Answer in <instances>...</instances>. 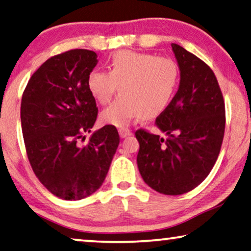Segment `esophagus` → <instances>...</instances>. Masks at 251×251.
I'll return each instance as SVG.
<instances>
[{
	"label": "esophagus",
	"mask_w": 251,
	"mask_h": 251,
	"mask_svg": "<svg viewBox=\"0 0 251 251\" xmlns=\"http://www.w3.org/2000/svg\"><path fill=\"white\" fill-rule=\"evenodd\" d=\"M118 133H119V136H121L122 139H124V137L128 136V135H130V134H132L130 129H128V128H119Z\"/></svg>",
	"instance_id": "1"
}]
</instances>
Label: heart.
I'll return each mask as SVG.
<instances>
[{
	"label": "heart",
	"instance_id": "obj_1",
	"mask_svg": "<svg viewBox=\"0 0 251 251\" xmlns=\"http://www.w3.org/2000/svg\"><path fill=\"white\" fill-rule=\"evenodd\" d=\"M86 85L101 104L118 90L121 95L101 112L100 118L107 125L126 127L134 118L156 117L169 107L179 85V68L167 56L122 50L111 55L109 72H90Z\"/></svg>",
	"mask_w": 251,
	"mask_h": 251
}]
</instances>
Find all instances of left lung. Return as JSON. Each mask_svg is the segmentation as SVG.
Wrapping results in <instances>:
<instances>
[{"label":"left lung","instance_id":"1","mask_svg":"<svg viewBox=\"0 0 251 251\" xmlns=\"http://www.w3.org/2000/svg\"><path fill=\"white\" fill-rule=\"evenodd\" d=\"M181 80L172 103L156 118L168 135L137 129V167L143 181L157 192L178 196L207 177L223 143L225 103L210 67L191 52L172 44Z\"/></svg>","mask_w":251,"mask_h":251}]
</instances>
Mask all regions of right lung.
Here are the masks:
<instances>
[{
    "label": "right lung",
    "mask_w": 251,
    "mask_h": 251,
    "mask_svg": "<svg viewBox=\"0 0 251 251\" xmlns=\"http://www.w3.org/2000/svg\"><path fill=\"white\" fill-rule=\"evenodd\" d=\"M97 63V53L85 49L51 56L31 75L21 99L28 160L42 184L63 200H80L97 191L119 144L111 125L80 144L98 117L86 85Z\"/></svg>",
    "instance_id": "obj_1"
}]
</instances>
